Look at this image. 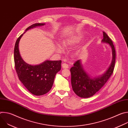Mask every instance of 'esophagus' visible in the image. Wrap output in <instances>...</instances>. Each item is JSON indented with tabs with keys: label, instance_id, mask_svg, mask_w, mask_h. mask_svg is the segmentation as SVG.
Wrapping results in <instances>:
<instances>
[{
	"label": "esophagus",
	"instance_id": "esophagus-1",
	"mask_svg": "<svg viewBox=\"0 0 128 128\" xmlns=\"http://www.w3.org/2000/svg\"><path fill=\"white\" fill-rule=\"evenodd\" d=\"M62 67L63 68H64V69L68 68V64H67L66 63H63L62 64Z\"/></svg>",
	"mask_w": 128,
	"mask_h": 128
}]
</instances>
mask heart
I'll use <instances>...</instances> for the list:
<instances>
[{
    "label": "heart",
    "instance_id": "heart-1",
    "mask_svg": "<svg viewBox=\"0 0 128 128\" xmlns=\"http://www.w3.org/2000/svg\"><path fill=\"white\" fill-rule=\"evenodd\" d=\"M82 40V38L80 36H77L73 38L68 39L63 42V45L65 47H71L78 44ZM56 48L58 52H61L63 51V48L60 44L58 43L56 44Z\"/></svg>",
    "mask_w": 128,
    "mask_h": 128
}]
</instances>
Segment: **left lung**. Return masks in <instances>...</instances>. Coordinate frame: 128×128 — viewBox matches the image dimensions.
Returning <instances> with one entry per match:
<instances>
[{"mask_svg": "<svg viewBox=\"0 0 128 128\" xmlns=\"http://www.w3.org/2000/svg\"><path fill=\"white\" fill-rule=\"evenodd\" d=\"M103 39L102 42L108 44L112 50V63L102 75L91 78L82 65L80 60H77L70 69L71 82L74 92L81 98H88L93 96L105 84L113 74L116 62V50L112 40L105 32H103Z\"/></svg>", "mask_w": 128, "mask_h": 128, "instance_id": "1", "label": "left lung"}]
</instances>
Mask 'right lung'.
<instances>
[{
  "label": "right lung",
  "mask_w": 128,
  "mask_h": 128,
  "mask_svg": "<svg viewBox=\"0 0 128 128\" xmlns=\"http://www.w3.org/2000/svg\"><path fill=\"white\" fill-rule=\"evenodd\" d=\"M44 23H35L26 29V31ZM23 34L16 40L14 48V61L16 74L19 80L29 92L36 96H41L51 89L57 73L61 70L59 61L46 60L39 65H32L22 59L19 50V43Z\"/></svg>",
  "instance_id": "1"
}]
</instances>
